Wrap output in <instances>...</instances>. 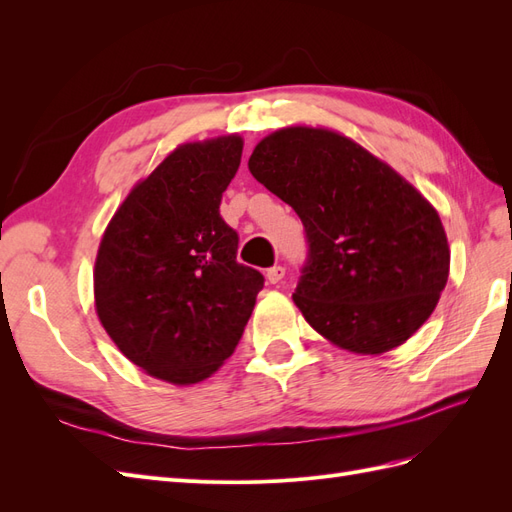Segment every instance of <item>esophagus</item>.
<instances>
[{
  "instance_id": "34e87169",
  "label": "esophagus",
  "mask_w": 512,
  "mask_h": 512,
  "mask_svg": "<svg viewBox=\"0 0 512 512\" xmlns=\"http://www.w3.org/2000/svg\"><path fill=\"white\" fill-rule=\"evenodd\" d=\"M284 275H286V269H284L282 265H275V267L267 269V280H269V284L282 282V277H284Z\"/></svg>"
}]
</instances>
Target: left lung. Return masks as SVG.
Wrapping results in <instances>:
<instances>
[{
    "mask_svg": "<svg viewBox=\"0 0 512 512\" xmlns=\"http://www.w3.org/2000/svg\"><path fill=\"white\" fill-rule=\"evenodd\" d=\"M250 173L303 222L307 258L292 299L335 346L382 354L431 316L448 280L438 211L350 138L284 128L250 156Z\"/></svg>",
    "mask_w": 512,
    "mask_h": 512,
    "instance_id": "8db88e82",
    "label": "left lung"
}]
</instances>
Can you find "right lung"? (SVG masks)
Masks as SVG:
<instances>
[{
  "mask_svg": "<svg viewBox=\"0 0 512 512\" xmlns=\"http://www.w3.org/2000/svg\"><path fill=\"white\" fill-rule=\"evenodd\" d=\"M241 136L177 147L108 224L94 271L106 333L149 376L209 378L237 348L260 271L237 262L239 235L220 215L241 164Z\"/></svg>",
  "mask_w": 512,
  "mask_h": 512,
  "instance_id": "add662e5",
  "label": "right lung"
}]
</instances>
